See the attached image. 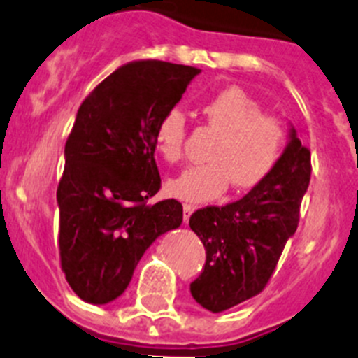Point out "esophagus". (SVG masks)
<instances>
[{"label":"esophagus","mask_w":358,"mask_h":358,"mask_svg":"<svg viewBox=\"0 0 358 358\" xmlns=\"http://www.w3.org/2000/svg\"><path fill=\"white\" fill-rule=\"evenodd\" d=\"M194 210H196L194 205H189V203H185V205H183V222H185V224L189 222L190 215L194 213Z\"/></svg>","instance_id":"esophagus-1"}]
</instances>
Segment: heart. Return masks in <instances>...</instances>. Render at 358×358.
I'll return each mask as SVG.
<instances>
[{"mask_svg":"<svg viewBox=\"0 0 358 358\" xmlns=\"http://www.w3.org/2000/svg\"><path fill=\"white\" fill-rule=\"evenodd\" d=\"M208 125L219 134L205 166L189 168L168 182L173 198L190 203L217 199L228 190H249L262 183L279 162L286 146L282 123L263 115L258 100L240 88H226L203 106ZM187 118L180 108L164 113L155 129V145L168 162L183 159Z\"/></svg>","mask_w":358,"mask_h":358,"instance_id":"1","label":"heart"}]
</instances>
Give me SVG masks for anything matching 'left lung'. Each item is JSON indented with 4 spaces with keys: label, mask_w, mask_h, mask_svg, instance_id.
<instances>
[{
    "label": "left lung",
    "mask_w": 358,
    "mask_h": 358,
    "mask_svg": "<svg viewBox=\"0 0 358 358\" xmlns=\"http://www.w3.org/2000/svg\"><path fill=\"white\" fill-rule=\"evenodd\" d=\"M309 180L310 152L292 127L273 171L249 194L190 215V229L206 249L205 268L190 285L199 306L222 313L263 292L286 242L295 235Z\"/></svg>",
    "instance_id": "8db88e82"
}]
</instances>
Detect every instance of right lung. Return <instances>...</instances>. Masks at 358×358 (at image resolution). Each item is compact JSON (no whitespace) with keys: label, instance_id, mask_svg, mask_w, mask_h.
Wrapping results in <instances>:
<instances>
[{"label":"right lung","instance_id":"1","mask_svg":"<svg viewBox=\"0 0 358 358\" xmlns=\"http://www.w3.org/2000/svg\"><path fill=\"white\" fill-rule=\"evenodd\" d=\"M199 72L157 59L130 62L79 108L56 198L62 270L85 302L118 299L145 250L182 224V203H148L160 189L155 129Z\"/></svg>","mask_w":358,"mask_h":358}]
</instances>
